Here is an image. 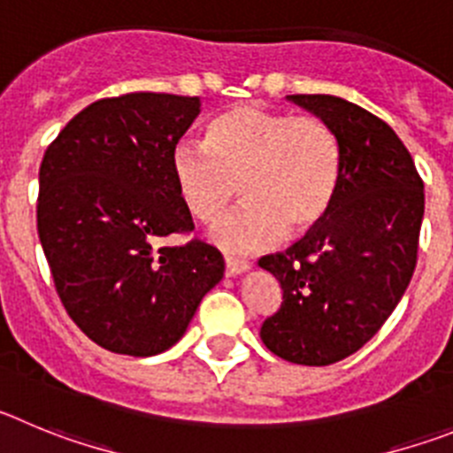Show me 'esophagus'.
I'll list each match as a JSON object with an SVG mask.
<instances>
[{
	"mask_svg": "<svg viewBox=\"0 0 453 453\" xmlns=\"http://www.w3.org/2000/svg\"><path fill=\"white\" fill-rule=\"evenodd\" d=\"M250 268V262L248 259H239V257H226V273L230 277L234 275H242Z\"/></svg>",
	"mask_w": 453,
	"mask_h": 453,
	"instance_id": "1",
	"label": "esophagus"
}]
</instances>
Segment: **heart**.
<instances>
[{"label":"heart","instance_id":"obj_1","mask_svg":"<svg viewBox=\"0 0 453 453\" xmlns=\"http://www.w3.org/2000/svg\"><path fill=\"white\" fill-rule=\"evenodd\" d=\"M171 169L180 201L203 223L223 217L239 187L246 205L210 236L223 250L257 252L327 214L341 176V146L320 117L234 105L210 121L205 144L178 142Z\"/></svg>","mask_w":453,"mask_h":453}]
</instances>
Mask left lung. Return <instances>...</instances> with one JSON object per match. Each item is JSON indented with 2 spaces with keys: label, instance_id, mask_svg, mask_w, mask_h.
Here are the masks:
<instances>
[{
  "label": "left lung",
  "instance_id": "left-lung-1",
  "mask_svg": "<svg viewBox=\"0 0 453 453\" xmlns=\"http://www.w3.org/2000/svg\"><path fill=\"white\" fill-rule=\"evenodd\" d=\"M287 99L332 126L341 176L327 214L287 252L259 259L282 287L259 336L284 361L329 365L364 348L404 296L425 185L402 140L372 112L329 95Z\"/></svg>",
  "mask_w": 453,
  "mask_h": 453
}]
</instances>
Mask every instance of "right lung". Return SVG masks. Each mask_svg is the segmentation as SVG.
Instances as JSON below:
<instances>
[{"label": "right lung", "instance_id": "obj_1", "mask_svg": "<svg viewBox=\"0 0 453 453\" xmlns=\"http://www.w3.org/2000/svg\"><path fill=\"white\" fill-rule=\"evenodd\" d=\"M198 96L133 95L81 110L40 165L38 234L60 303L81 332L115 354L176 345L203 296L221 282L217 248H156L191 232L171 157Z\"/></svg>", "mask_w": 453, "mask_h": 453}]
</instances>
